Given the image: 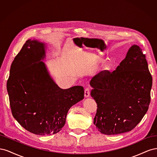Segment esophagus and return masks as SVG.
Segmentation results:
<instances>
[{"instance_id":"esophagus-1","label":"esophagus","mask_w":157,"mask_h":157,"mask_svg":"<svg viewBox=\"0 0 157 157\" xmlns=\"http://www.w3.org/2000/svg\"><path fill=\"white\" fill-rule=\"evenodd\" d=\"M90 88H86L84 90V97L85 98H88L90 96Z\"/></svg>"}]
</instances>
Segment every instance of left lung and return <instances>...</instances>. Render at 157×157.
Returning a JSON list of instances; mask_svg holds the SVG:
<instances>
[{"label":"left lung","mask_w":157,"mask_h":157,"mask_svg":"<svg viewBox=\"0 0 157 157\" xmlns=\"http://www.w3.org/2000/svg\"><path fill=\"white\" fill-rule=\"evenodd\" d=\"M153 78L145 54L133 45L112 73L103 71L90 80L91 96L97 103L94 124L101 134L131 131L146 114Z\"/></svg>","instance_id":"1"}]
</instances>
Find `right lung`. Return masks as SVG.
<instances>
[{"mask_svg":"<svg viewBox=\"0 0 157 157\" xmlns=\"http://www.w3.org/2000/svg\"><path fill=\"white\" fill-rule=\"evenodd\" d=\"M46 44L27 40L11 65L7 91L13 118L36 135L59 132L69 109L84 98L82 86L61 89L52 78L43 60Z\"/></svg>","mask_w":157,"mask_h":157,"instance_id":"obj_1","label":"right lung"}]
</instances>
